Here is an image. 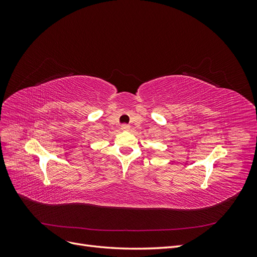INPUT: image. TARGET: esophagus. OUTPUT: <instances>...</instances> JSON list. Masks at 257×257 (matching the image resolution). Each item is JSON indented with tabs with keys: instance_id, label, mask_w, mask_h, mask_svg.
I'll return each mask as SVG.
<instances>
[{
	"instance_id": "1",
	"label": "esophagus",
	"mask_w": 257,
	"mask_h": 257,
	"mask_svg": "<svg viewBox=\"0 0 257 257\" xmlns=\"http://www.w3.org/2000/svg\"><path fill=\"white\" fill-rule=\"evenodd\" d=\"M121 130L122 131H128L130 130V125H127V124H123V125L121 126Z\"/></svg>"
}]
</instances>
